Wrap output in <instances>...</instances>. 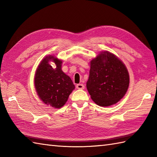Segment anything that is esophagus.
<instances>
[{"label":"esophagus","mask_w":157,"mask_h":157,"mask_svg":"<svg viewBox=\"0 0 157 157\" xmlns=\"http://www.w3.org/2000/svg\"><path fill=\"white\" fill-rule=\"evenodd\" d=\"M85 86H84V84H77L76 85V88L77 89H84Z\"/></svg>","instance_id":"1"}]
</instances>
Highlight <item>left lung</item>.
Segmentation results:
<instances>
[{
  "label": "left lung",
  "instance_id": "left-lung-1",
  "mask_svg": "<svg viewBox=\"0 0 157 157\" xmlns=\"http://www.w3.org/2000/svg\"><path fill=\"white\" fill-rule=\"evenodd\" d=\"M129 83L128 70L115 55L102 52L91 61L86 87L96 104L101 106L115 104L125 94Z\"/></svg>",
  "mask_w": 157,
  "mask_h": 157
}]
</instances>
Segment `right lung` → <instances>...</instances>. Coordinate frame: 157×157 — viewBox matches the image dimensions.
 <instances>
[{
    "label": "right lung",
    "instance_id": "right-lung-1",
    "mask_svg": "<svg viewBox=\"0 0 157 157\" xmlns=\"http://www.w3.org/2000/svg\"><path fill=\"white\" fill-rule=\"evenodd\" d=\"M56 65L53 69L48 62ZM62 61L48 56L42 60L36 70L34 84L40 98L45 104L59 109L65 104L69 96L75 88L71 78L61 70Z\"/></svg>",
    "mask_w": 157,
    "mask_h": 157
}]
</instances>
